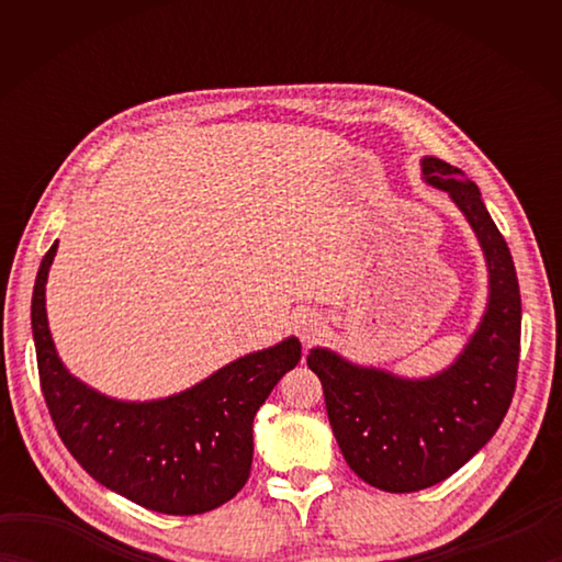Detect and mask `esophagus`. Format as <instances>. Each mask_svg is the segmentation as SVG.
<instances>
[{"mask_svg":"<svg viewBox=\"0 0 562 562\" xmlns=\"http://www.w3.org/2000/svg\"><path fill=\"white\" fill-rule=\"evenodd\" d=\"M321 330H324V318H321L318 314L306 312V314H302L300 318H296V333H300V338L306 345L314 342L321 336Z\"/></svg>","mask_w":562,"mask_h":562,"instance_id":"obj_1","label":"esophagus"}]
</instances>
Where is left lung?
<instances>
[{
    "label": "left lung",
    "instance_id": "obj_1",
    "mask_svg": "<svg viewBox=\"0 0 562 562\" xmlns=\"http://www.w3.org/2000/svg\"><path fill=\"white\" fill-rule=\"evenodd\" d=\"M423 181L445 190L479 238L487 268V304L469 342L429 376L345 360L314 348L306 364L321 379L345 461L369 485L415 493L437 485L475 457L509 408L517 384L521 296L515 262L481 190L437 157L420 159Z\"/></svg>",
    "mask_w": 562,
    "mask_h": 562
}]
</instances>
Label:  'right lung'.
<instances>
[{
    "label": "right lung",
    "instance_id": "1",
    "mask_svg": "<svg viewBox=\"0 0 562 562\" xmlns=\"http://www.w3.org/2000/svg\"><path fill=\"white\" fill-rule=\"evenodd\" d=\"M47 250L31 302L43 396L53 423L93 481L161 515H202L241 491L254 461V417L302 360L284 338L220 367L195 386L151 401H123L83 384L59 360L45 308Z\"/></svg>",
    "mask_w": 562,
    "mask_h": 562
}]
</instances>
